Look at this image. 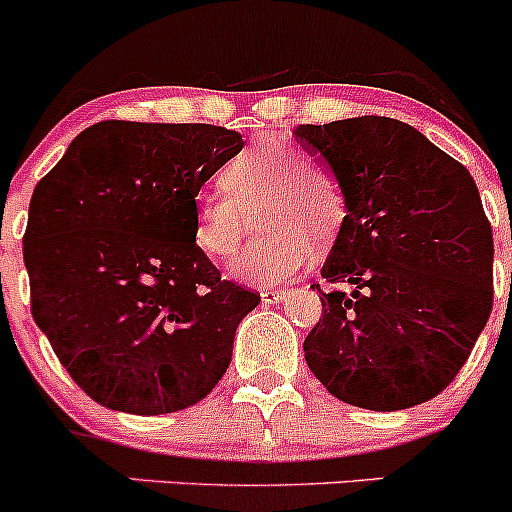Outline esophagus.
I'll return each mask as SVG.
<instances>
[{"mask_svg":"<svg viewBox=\"0 0 512 512\" xmlns=\"http://www.w3.org/2000/svg\"><path fill=\"white\" fill-rule=\"evenodd\" d=\"M260 297L265 304H280L282 299L287 297V289H277V287H262Z\"/></svg>","mask_w":512,"mask_h":512,"instance_id":"1","label":"esophagus"}]
</instances>
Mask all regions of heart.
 Returning a JSON list of instances; mask_svg holds the SVG:
<instances>
[{"label": "heart", "instance_id": "b5f03b06", "mask_svg": "<svg viewBox=\"0 0 512 512\" xmlns=\"http://www.w3.org/2000/svg\"><path fill=\"white\" fill-rule=\"evenodd\" d=\"M223 195L195 205L193 242L203 255L227 260L250 232V215L265 235L230 265L247 285H275L297 275L312 257V242L334 240L347 215V195L329 168L309 163L289 141H262L220 168Z\"/></svg>", "mask_w": 512, "mask_h": 512}]
</instances>
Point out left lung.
Wrapping results in <instances>:
<instances>
[{
    "label": "left lung",
    "mask_w": 512,
    "mask_h": 512,
    "mask_svg": "<svg viewBox=\"0 0 512 512\" xmlns=\"http://www.w3.org/2000/svg\"><path fill=\"white\" fill-rule=\"evenodd\" d=\"M342 183L347 215L322 267L312 374L344 404L399 411L441 394L493 309V230L471 173L386 116L297 126ZM314 287V285H312Z\"/></svg>",
    "instance_id": "obj_1"
}]
</instances>
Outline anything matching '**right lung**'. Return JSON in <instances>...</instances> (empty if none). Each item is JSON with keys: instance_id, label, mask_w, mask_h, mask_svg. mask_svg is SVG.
Masks as SVG:
<instances>
[{"instance_id": "right-lung-1", "label": "right lung", "mask_w": 512, "mask_h": 512, "mask_svg": "<svg viewBox=\"0 0 512 512\" xmlns=\"http://www.w3.org/2000/svg\"><path fill=\"white\" fill-rule=\"evenodd\" d=\"M245 141L210 123L101 121L36 183L24 232L32 317L71 379L113 411L198 404L260 294L195 247V198Z\"/></svg>"}]
</instances>
